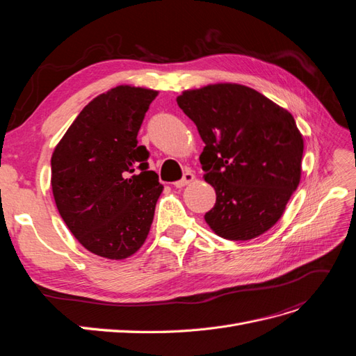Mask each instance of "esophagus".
<instances>
[{
	"instance_id": "esophagus-1",
	"label": "esophagus",
	"mask_w": 356,
	"mask_h": 356,
	"mask_svg": "<svg viewBox=\"0 0 356 356\" xmlns=\"http://www.w3.org/2000/svg\"><path fill=\"white\" fill-rule=\"evenodd\" d=\"M193 181H195V174H191L190 170H187L186 174H184V177H182V179L174 182V186L177 188H182V187H186L187 184H190V182H193Z\"/></svg>"
}]
</instances>
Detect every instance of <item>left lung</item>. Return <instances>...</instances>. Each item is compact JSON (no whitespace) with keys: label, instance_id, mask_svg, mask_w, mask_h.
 Segmentation results:
<instances>
[{"label":"left lung","instance_id":"1","mask_svg":"<svg viewBox=\"0 0 356 356\" xmlns=\"http://www.w3.org/2000/svg\"><path fill=\"white\" fill-rule=\"evenodd\" d=\"M177 102L197 126L203 178L217 193L204 221L229 241H250L273 227L301 177L305 143L294 117L233 83L186 90Z\"/></svg>","mask_w":356,"mask_h":356}]
</instances>
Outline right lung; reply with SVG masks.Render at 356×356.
<instances>
[{
    "instance_id": "1",
    "label": "right lung",
    "mask_w": 356,
    "mask_h": 356,
    "mask_svg": "<svg viewBox=\"0 0 356 356\" xmlns=\"http://www.w3.org/2000/svg\"><path fill=\"white\" fill-rule=\"evenodd\" d=\"M156 90L117 86L84 106L51 156V190L86 250L123 260L145 242L163 186L138 132Z\"/></svg>"
}]
</instances>
